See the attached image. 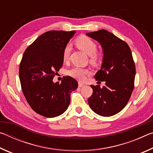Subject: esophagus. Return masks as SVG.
<instances>
[{
  "mask_svg": "<svg viewBox=\"0 0 153 153\" xmlns=\"http://www.w3.org/2000/svg\"><path fill=\"white\" fill-rule=\"evenodd\" d=\"M84 86V84H83L82 82H78V86L79 87H82V86Z\"/></svg>",
  "mask_w": 153,
  "mask_h": 153,
  "instance_id": "1",
  "label": "esophagus"
}]
</instances>
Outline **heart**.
<instances>
[{"label": "heart", "instance_id": "obj_1", "mask_svg": "<svg viewBox=\"0 0 153 153\" xmlns=\"http://www.w3.org/2000/svg\"><path fill=\"white\" fill-rule=\"evenodd\" d=\"M76 46L80 50H82L86 53L88 55L90 56V60L92 62L97 61L98 59V54L96 53L97 49V44L91 38L88 37L86 36H82L77 38L75 41ZM71 51L70 45H67L65 47L63 52V59L64 61L68 60L69 53ZM68 74L69 76L79 80H83L85 79L86 76L88 74L89 71L86 69L81 68L79 67H74L73 68L69 70Z\"/></svg>", "mask_w": 153, "mask_h": 153}]
</instances>
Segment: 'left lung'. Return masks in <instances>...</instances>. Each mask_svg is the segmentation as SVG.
<instances>
[{"label":"left lung","mask_w":153,"mask_h":153,"mask_svg":"<svg viewBox=\"0 0 153 153\" xmlns=\"http://www.w3.org/2000/svg\"><path fill=\"white\" fill-rule=\"evenodd\" d=\"M86 35L102 46L101 68L94 78L105 82L102 88L90 85L93 93L88 98V105L98 115L110 117L126 107L133 92L136 67L132 54L128 44L107 30H100Z\"/></svg>","instance_id":"1"}]
</instances>
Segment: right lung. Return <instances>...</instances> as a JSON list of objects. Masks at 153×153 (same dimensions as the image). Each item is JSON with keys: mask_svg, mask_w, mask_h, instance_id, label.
<instances>
[{"mask_svg": "<svg viewBox=\"0 0 153 153\" xmlns=\"http://www.w3.org/2000/svg\"><path fill=\"white\" fill-rule=\"evenodd\" d=\"M76 31L52 30L40 36L25 50L19 65V79L25 99L32 109L46 117L63 114L70 103V94L78 84L70 76L54 83L63 65V52Z\"/></svg>", "mask_w": 153, "mask_h": 153, "instance_id": "obj_1", "label": "right lung"}]
</instances>
